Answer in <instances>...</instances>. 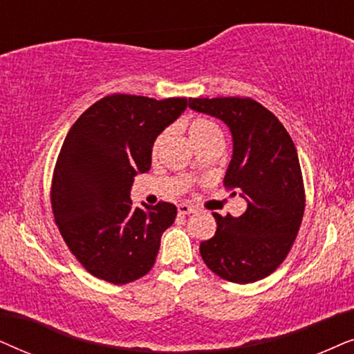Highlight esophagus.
I'll use <instances>...</instances> for the list:
<instances>
[{
  "mask_svg": "<svg viewBox=\"0 0 354 354\" xmlns=\"http://www.w3.org/2000/svg\"><path fill=\"white\" fill-rule=\"evenodd\" d=\"M197 209L194 205H189V204H180L178 205V212H180L181 215H189V214H194Z\"/></svg>",
  "mask_w": 354,
  "mask_h": 354,
  "instance_id": "34e87169",
  "label": "esophagus"
}]
</instances>
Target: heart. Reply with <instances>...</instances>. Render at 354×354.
I'll list each match as a JSON object with an SVG mask.
<instances>
[{
  "instance_id": "heart-1",
  "label": "heart",
  "mask_w": 354,
  "mask_h": 354,
  "mask_svg": "<svg viewBox=\"0 0 354 354\" xmlns=\"http://www.w3.org/2000/svg\"><path fill=\"white\" fill-rule=\"evenodd\" d=\"M218 134H220V129L216 128L215 122H212L209 120H204V118H196V120H192L189 122V138L194 144L201 142V140H204V139H209V138H212V136H218ZM165 136H167V133L158 136L157 140H155L153 152H157V150L160 149V145H162Z\"/></svg>"
}]
</instances>
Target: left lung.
Returning <instances> with one entry per match:
<instances>
[{
  "label": "left lung",
  "instance_id": "left-lung-1",
  "mask_svg": "<svg viewBox=\"0 0 354 354\" xmlns=\"http://www.w3.org/2000/svg\"><path fill=\"white\" fill-rule=\"evenodd\" d=\"M189 108L228 126L233 155L223 185L248 202L241 216L212 214L216 232L201 243V256L212 272L233 283L266 279L285 261L304 214L293 140L279 118L252 98H189Z\"/></svg>",
  "mask_w": 354,
  "mask_h": 354
}]
</instances>
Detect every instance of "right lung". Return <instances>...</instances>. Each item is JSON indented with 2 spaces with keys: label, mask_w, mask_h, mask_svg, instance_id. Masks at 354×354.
<instances>
[{
  "label": "right lung",
  "mask_w": 354,
  "mask_h": 354,
  "mask_svg": "<svg viewBox=\"0 0 354 354\" xmlns=\"http://www.w3.org/2000/svg\"><path fill=\"white\" fill-rule=\"evenodd\" d=\"M186 106V98L113 93L87 108L66 136L51 207L64 243L97 279L124 285L153 267L176 207L134 209L131 187L136 174L150 169L155 139Z\"/></svg>",
  "instance_id": "right-lung-1"
}]
</instances>
